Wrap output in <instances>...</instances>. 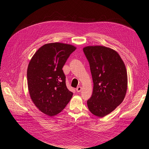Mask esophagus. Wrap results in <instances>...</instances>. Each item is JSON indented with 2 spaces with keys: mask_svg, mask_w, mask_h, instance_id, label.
<instances>
[{
  "mask_svg": "<svg viewBox=\"0 0 149 149\" xmlns=\"http://www.w3.org/2000/svg\"><path fill=\"white\" fill-rule=\"evenodd\" d=\"M81 89H82V88L81 86H78L77 88H76V91H77L78 93H79L81 91Z\"/></svg>",
  "mask_w": 149,
  "mask_h": 149,
  "instance_id": "obj_1",
  "label": "esophagus"
}]
</instances>
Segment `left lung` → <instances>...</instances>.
Here are the masks:
<instances>
[{"label": "left lung", "mask_w": 149, "mask_h": 149, "mask_svg": "<svg viewBox=\"0 0 149 149\" xmlns=\"http://www.w3.org/2000/svg\"><path fill=\"white\" fill-rule=\"evenodd\" d=\"M83 52L89 63L93 91L87 101L89 110L98 117L111 113L120 105L127 88L125 65L118 52L103 46H88Z\"/></svg>", "instance_id": "8db88e82"}]
</instances>
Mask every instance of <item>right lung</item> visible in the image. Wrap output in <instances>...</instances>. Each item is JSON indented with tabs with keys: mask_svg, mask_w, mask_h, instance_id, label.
I'll return each instance as SVG.
<instances>
[{
	"mask_svg": "<svg viewBox=\"0 0 149 149\" xmlns=\"http://www.w3.org/2000/svg\"><path fill=\"white\" fill-rule=\"evenodd\" d=\"M76 47L61 43L44 45L37 51L27 69L31 100L44 114L53 116L63 110L73 96L66 85L62 68Z\"/></svg>",
	"mask_w": 149,
	"mask_h": 149,
	"instance_id": "add662e5",
	"label": "right lung"
}]
</instances>
